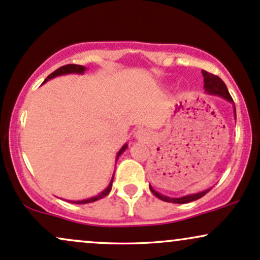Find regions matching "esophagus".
Masks as SVG:
<instances>
[{
    "label": "esophagus",
    "mask_w": 260,
    "mask_h": 260,
    "mask_svg": "<svg viewBox=\"0 0 260 260\" xmlns=\"http://www.w3.org/2000/svg\"><path fill=\"white\" fill-rule=\"evenodd\" d=\"M136 138L138 140H148L150 138V133H149V131L147 129H138L136 132Z\"/></svg>",
    "instance_id": "obj_1"
}]
</instances>
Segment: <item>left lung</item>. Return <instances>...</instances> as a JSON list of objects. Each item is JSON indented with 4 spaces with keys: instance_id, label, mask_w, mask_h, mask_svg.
I'll return each mask as SVG.
<instances>
[{
    "instance_id": "8db88e82",
    "label": "left lung",
    "mask_w": 260,
    "mask_h": 260,
    "mask_svg": "<svg viewBox=\"0 0 260 260\" xmlns=\"http://www.w3.org/2000/svg\"><path fill=\"white\" fill-rule=\"evenodd\" d=\"M202 74H203V77H204L205 91L210 95H217V96H221L222 99L228 100L229 103H231L232 105H234V113H235V117H236V107H235L234 100H232L231 95H230V92L228 90V86L225 85V83H223L222 80L219 78V77L214 76V74H211V73H208L207 71H202ZM149 188H150L151 193H153L155 197H157V198L161 199V201L169 202V203H175V204H186V203L194 202V201H197V199L204 197L209 192V190L211 189V188H209V189L203 190V192L194 193V194H188L184 197H180V198H170V197H166V196L161 194V193H159V192H156V190H155L154 188L150 186V184H149Z\"/></svg>"
}]
</instances>
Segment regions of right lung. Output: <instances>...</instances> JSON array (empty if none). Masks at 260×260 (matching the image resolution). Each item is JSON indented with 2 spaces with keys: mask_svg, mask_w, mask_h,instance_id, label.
I'll list each match as a JSON object with an SVG mask.
<instances>
[{
  "mask_svg": "<svg viewBox=\"0 0 260 260\" xmlns=\"http://www.w3.org/2000/svg\"><path fill=\"white\" fill-rule=\"evenodd\" d=\"M85 71H86V68L84 67V66H79V64H66V66H62V67H59L58 70H56L55 72H52L51 74H50V76H47V78L44 80V83H46L47 80L55 78V77L64 76V74H72V73L73 74H83V73L85 72ZM44 83H43V84H44ZM127 147H128V145L124 144L123 147L120 149V151H118V153H117V156H116V161H117L118 157L121 156V154L123 153L124 150H126ZM112 182H113V176H112L111 182H110L109 186H107L105 189H104L103 192L100 193V194L92 197V198L83 199V201H70V202L73 203V204H86V203H92V202H95V201H99V199L104 198V197H106L107 194H109L110 190H111V188H112Z\"/></svg>",
  "mask_w": 260,
  "mask_h": 260,
  "instance_id": "right-lung-1",
  "label": "right lung"
}]
</instances>
